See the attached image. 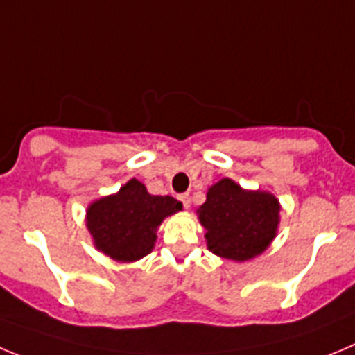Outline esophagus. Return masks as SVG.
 Here are the masks:
<instances>
[{
	"instance_id": "obj_1",
	"label": "esophagus",
	"mask_w": 355,
	"mask_h": 355,
	"mask_svg": "<svg viewBox=\"0 0 355 355\" xmlns=\"http://www.w3.org/2000/svg\"><path fill=\"white\" fill-rule=\"evenodd\" d=\"M178 198H180V201H182V203H184L185 209H189V207H191V196H189V194H187V193L180 194V196H178Z\"/></svg>"
}]
</instances>
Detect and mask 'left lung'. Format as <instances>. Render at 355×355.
<instances>
[{
    "label": "left lung",
    "instance_id": "left-lung-1",
    "mask_svg": "<svg viewBox=\"0 0 355 355\" xmlns=\"http://www.w3.org/2000/svg\"><path fill=\"white\" fill-rule=\"evenodd\" d=\"M281 205L267 191H245L232 178L209 187L198 219L207 230V248L233 261H245L269 248L277 233Z\"/></svg>",
    "mask_w": 355,
    "mask_h": 355
}]
</instances>
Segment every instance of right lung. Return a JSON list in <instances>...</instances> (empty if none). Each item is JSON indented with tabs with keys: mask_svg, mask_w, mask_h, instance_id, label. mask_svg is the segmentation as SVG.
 <instances>
[{
	"mask_svg": "<svg viewBox=\"0 0 355 355\" xmlns=\"http://www.w3.org/2000/svg\"><path fill=\"white\" fill-rule=\"evenodd\" d=\"M182 210L171 196H154L136 178L120 191L90 203L86 226L98 251L116 261H136L154 249L164 217Z\"/></svg>",
	"mask_w": 355,
	"mask_h": 355,
	"instance_id": "1",
	"label": "right lung"
}]
</instances>
